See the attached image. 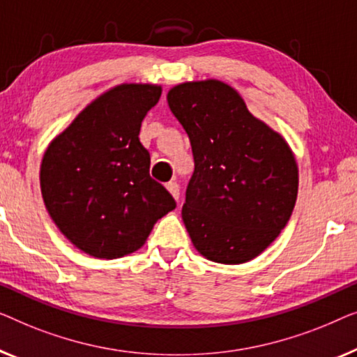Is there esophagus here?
I'll return each mask as SVG.
<instances>
[{
    "label": "esophagus",
    "instance_id": "obj_1",
    "mask_svg": "<svg viewBox=\"0 0 357 357\" xmlns=\"http://www.w3.org/2000/svg\"><path fill=\"white\" fill-rule=\"evenodd\" d=\"M167 189L174 199H176V200L179 199V185L176 184V181H169V183L167 184Z\"/></svg>",
    "mask_w": 357,
    "mask_h": 357
}]
</instances>
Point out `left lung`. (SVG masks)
I'll return each mask as SVG.
<instances>
[{
	"instance_id": "left-lung-1",
	"label": "left lung",
	"mask_w": 357,
	"mask_h": 357,
	"mask_svg": "<svg viewBox=\"0 0 357 357\" xmlns=\"http://www.w3.org/2000/svg\"><path fill=\"white\" fill-rule=\"evenodd\" d=\"M167 100L192 145L183 222L194 248L217 264L249 262L293 213L299 185L293 150L223 80L178 84Z\"/></svg>"
}]
</instances>
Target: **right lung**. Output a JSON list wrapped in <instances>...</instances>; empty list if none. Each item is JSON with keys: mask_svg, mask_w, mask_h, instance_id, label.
I'll return each mask as SVG.
<instances>
[{"mask_svg": "<svg viewBox=\"0 0 357 357\" xmlns=\"http://www.w3.org/2000/svg\"><path fill=\"white\" fill-rule=\"evenodd\" d=\"M162 85L124 82L92 100L45 150L40 190L69 243L95 259L142 248L153 225L176 208L150 178L139 132Z\"/></svg>", "mask_w": 357, "mask_h": 357, "instance_id": "obj_1", "label": "right lung"}]
</instances>
